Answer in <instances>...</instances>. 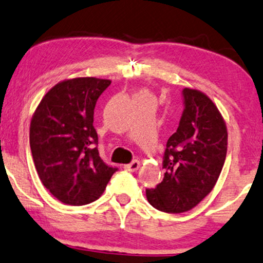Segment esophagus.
<instances>
[{
    "label": "esophagus",
    "mask_w": 263,
    "mask_h": 263,
    "mask_svg": "<svg viewBox=\"0 0 263 263\" xmlns=\"http://www.w3.org/2000/svg\"><path fill=\"white\" fill-rule=\"evenodd\" d=\"M139 167H140V162L137 161V160H134V161L130 163H128V165H124V168L129 172H135Z\"/></svg>",
    "instance_id": "34e87169"
}]
</instances>
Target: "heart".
Here are the masks:
<instances>
[{"label":"heart","mask_w":263,"mask_h":263,"mask_svg":"<svg viewBox=\"0 0 263 263\" xmlns=\"http://www.w3.org/2000/svg\"><path fill=\"white\" fill-rule=\"evenodd\" d=\"M144 96H151L150 92L147 89H141V91L138 92L137 97H144Z\"/></svg>","instance_id":"1"}]
</instances>
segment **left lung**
Wrapping results in <instances>:
<instances>
[{"label": "left lung", "mask_w": 263, "mask_h": 263, "mask_svg": "<svg viewBox=\"0 0 263 263\" xmlns=\"http://www.w3.org/2000/svg\"><path fill=\"white\" fill-rule=\"evenodd\" d=\"M184 109L166 143L165 176L146 198L157 211L184 213L212 192L223 170L228 130L218 107L202 91L183 89Z\"/></svg>", "instance_id": "8db88e82"}]
</instances>
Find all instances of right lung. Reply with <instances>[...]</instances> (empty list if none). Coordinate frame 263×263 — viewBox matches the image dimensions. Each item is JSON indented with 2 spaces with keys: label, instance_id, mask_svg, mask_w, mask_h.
Listing matches in <instances>:
<instances>
[{
  "label": "right lung",
  "instance_id": "add662e5",
  "mask_svg": "<svg viewBox=\"0 0 263 263\" xmlns=\"http://www.w3.org/2000/svg\"><path fill=\"white\" fill-rule=\"evenodd\" d=\"M110 82L97 77L64 80L46 92L33 113L34 165L44 187L65 204L95 202L117 171L102 161L95 146L96 102Z\"/></svg>",
  "mask_w": 263,
  "mask_h": 263
}]
</instances>
